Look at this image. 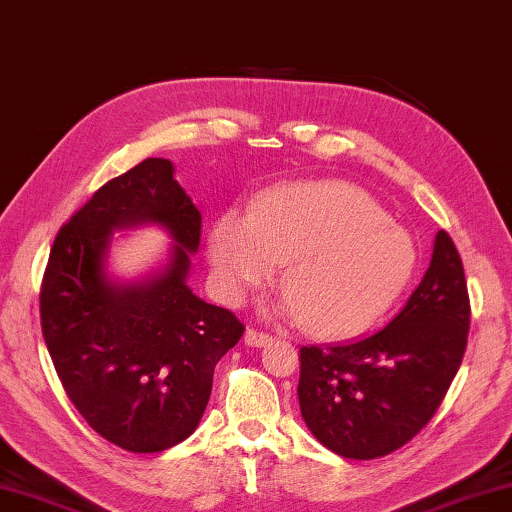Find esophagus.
<instances>
[{
    "label": "esophagus",
    "instance_id": "34e87169",
    "mask_svg": "<svg viewBox=\"0 0 512 512\" xmlns=\"http://www.w3.org/2000/svg\"><path fill=\"white\" fill-rule=\"evenodd\" d=\"M244 340H246V345H250V347H266L268 342H273V336H271V333L262 331V329H253V327H250V329L246 331Z\"/></svg>",
    "mask_w": 512,
    "mask_h": 512
}]
</instances>
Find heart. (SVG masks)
I'll return each instance as SVG.
<instances>
[{
    "label": "heart",
    "mask_w": 512,
    "mask_h": 512,
    "mask_svg": "<svg viewBox=\"0 0 512 512\" xmlns=\"http://www.w3.org/2000/svg\"><path fill=\"white\" fill-rule=\"evenodd\" d=\"M219 291L239 302L282 266L288 311L320 338L371 327L410 282L412 237L347 183H304L268 192L246 224L221 219L210 235Z\"/></svg>",
    "instance_id": "b5f03b06"
}]
</instances>
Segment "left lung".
I'll list each match as a JSON object with an SVG mask.
<instances>
[{
  "label": "left lung",
  "instance_id": "obj_1",
  "mask_svg": "<svg viewBox=\"0 0 512 512\" xmlns=\"http://www.w3.org/2000/svg\"><path fill=\"white\" fill-rule=\"evenodd\" d=\"M470 297L457 246L436 232L425 277L371 336L300 349V410L315 439L347 459H378L430 423L468 345Z\"/></svg>",
  "mask_w": 512,
  "mask_h": 512
}]
</instances>
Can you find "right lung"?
I'll use <instances>...</instances> for the list:
<instances>
[{"mask_svg": "<svg viewBox=\"0 0 512 512\" xmlns=\"http://www.w3.org/2000/svg\"><path fill=\"white\" fill-rule=\"evenodd\" d=\"M156 220L177 241L150 285L111 287L110 230ZM201 215L165 159L109 179L55 235L40 288L46 349L64 392L94 430L127 452L181 443L206 410L217 362L244 336L237 315L199 300L185 277Z\"/></svg>", "mask_w": 512, "mask_h": 512, "instance_id": "add662e5", "label": "right lung"}]
</instances>
